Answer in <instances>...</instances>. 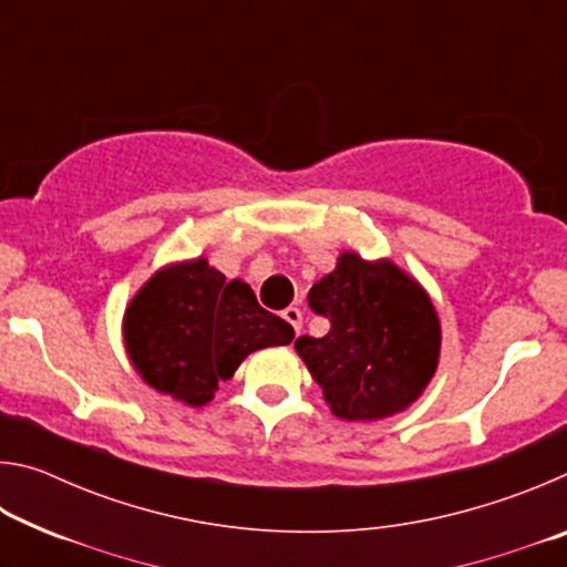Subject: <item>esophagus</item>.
Segmentation results:
<instances>
[{
	"label": "esophagus",
	"instance_id": "34e87169",
	"mask_svg": "<svg viewBox=\"0 0 567 567\" xmlns=\"http://www.w3.org/2000/svg\"><path fill=\"white\" fill-rule=\"evenodd\" d=\"M282 318H285V322L292 324V330L297 334H300V330H302V312L297 310V307H287V310H282Z\"/></svg>",
	"mask_w": 567,
	"mask_h": 567
}]
</instances>
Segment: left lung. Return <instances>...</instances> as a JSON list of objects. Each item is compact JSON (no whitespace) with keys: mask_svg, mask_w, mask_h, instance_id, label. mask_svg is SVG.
Instances as JSON below:
<instances>
[{"mask_svg":"<svg viewBox=\"0 0 567 567\" xmlns=\"http://www.w3.org/2000/svg\"><path fill=\"white\" fill-rule=\"evenodd\" d=\"M310 307L330 320L324 338L295 340L332 415L372 422L398 415L433 380L440 318L415 277L392 260L342 252L310 290Z\"/></svg>","mask_w":567,"mask_h":567,"instance_id":"8db88e82","label":"left lung"}]
</instances>
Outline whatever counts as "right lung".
Instances as JSON below:
<instances>
[{"mask_svg": "<svg viewBox=\"0 0 567 567\" xmlns=\"http://www.w3.org/2000/svg\"><path fill=\"white\" fill-rule=\"evenodd\" d=\"M124 350L152 390L203 408L247 354L290 344L295 330L257 305L252 287L229 280L205 257L159 267L122 320Z\"/></svg>", "mask_w": 567, "mask_h": 567, "instance_id": "1", "label": "right lung"}]
</instances>
